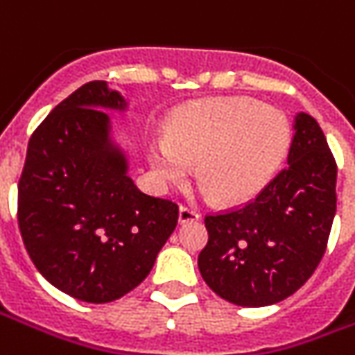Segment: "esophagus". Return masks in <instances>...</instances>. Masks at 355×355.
<instances>
[{
  "instance_id": "34e87169",
  "label": "esophagus",
  "mask_w": 355,
  "mask_h": 355,
  "mask_svg": "<svg viewBox=\"0 0 355 355\" xmlns=\"http://www.w3.org/2000/svg\"><path fill=\"white\" fill-rule=\"evenodd\" d=\"M200 213L192 207H186V205H180L178 209V223L184 224V223H193V220H200Z\"/></svg>"
}]
</instances>
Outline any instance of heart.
<instances>
[{
	"label": "heart",
	"instance_id": "heart-1",
	"mask_svg": "<svg viewBox=\"0 0 355 355\" xmlns=\"http://www.w3.org/2000/svg\"><path fill=\"white\" fill-rule=\"evenodd\" d=\"M291 146L282 110L245 96L205 98L171 117L167 140L148 146L152 171L163 184L182 182L192 165L220 203L254 198L274 178Z\"/></svg>",
	"mask_w": 355,
	"mask_h": 355
}]
</instances>
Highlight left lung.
<instances>
[{
    "label": "left lung",
    "mask_w": 355,
    "mask_h": 355,
    "mask_svg": "<svg viewBox=\"0 0 355 355\" xmlns=\"http://www.w3.org/2000/svg\"><path fill=\"white\" fill-rule=\"evenodd\" d=\"M287 167L253 201L205 216L201 277L232 304H275L313 274L336 213V163L312 116L295 117Z\"/></svg>",
    "instance_id": "obj_1"
}]
</instances>
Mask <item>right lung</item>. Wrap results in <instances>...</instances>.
Here are the masks:
<instances>
[{
    "label": "right lung",
    "instance_id": "add662e5",
    "mask_svg": "<svg viewBox=\"0 0 355 355\" xmlns=\"http://www.w3.org/2000/svg\"><path fill=\"white\" fill-rule=\"evenodd\" d=\"M127 108L89 81L30 137L19 182V228L40 274L66 295L104 304L132 291L177 228V203L140 192L102 110Z\"/></svg>",
    "mask_w": 355,
    "mask_h": 355
}]
</instances>
